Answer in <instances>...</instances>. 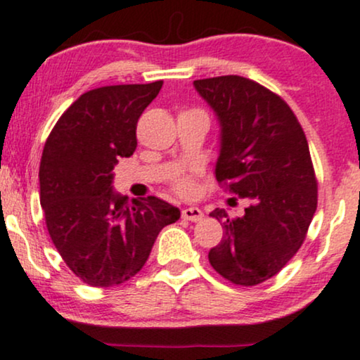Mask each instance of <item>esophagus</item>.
<instances>
[{"instance_id":"esophagus-1","label":"esophagus","mask_w":360,"mask_h":360,"mask_svg":"<svg viewBox=\"0 0 360 360\" xmlns=\"http://www.w3.org/2000/svg\"><path fill=\"white\" fill-rule=\"evenodd\" d=\"M202 211L199 210L196 206H191V207H184L183 210V218L188 219V221H199V219H202Z\"/></svg>"}]
</instances>
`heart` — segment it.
Wrapping results in <instances>:
<instances>
[{
  "label": "heart",
  "instance_id": "b5f03b06",
  "mask_svg": "<svg viewBox=\"0 0 360 360\" xmlns=\"http://www.w3.org/2000/svg\"><path fill=\"white\" fill-rule=\"evenodd\" d=\"M172 191L179 196H191L194 191V177L189 172H179L171 177Z\"/></svg>",
  "mask_w": 360,
  "mask_h": 360
}]
</instances>
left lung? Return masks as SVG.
Instances as JSON below:
<instances>
[{"label":"left lung","mask_w":360,"mask_h":360,"mask_svg":"<svg viewBox=\"0 0 360 360\" xmlns=\"http://www.w3.org/2000/svg\"><path fill=\"white\" fill-rule=\"evenodd\" d=\"M194 86L221 124L216 179L250 199L240 218L211 211L223 238L207 258L233 285L255 287L295 257L317 210L309 142L288 103L258 82L223 75L194 80Z\"/></svg>","instance_id":"left-lung-1"}]
</instances>
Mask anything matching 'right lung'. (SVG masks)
<instances>
[{"instance_id":"obj_1","label":"right lung","mask_w":360,"mask_h":360,"mask_svg":"<svg viewBox=\"0 0 360 360\" xmlns=\"http://www.w3.org/2000/svg\"><path fill=\"white\" fill-rule=\"evenodd\" d=\"M162 80L107 85L82 94L51 129L40 162V205L67 266L90 287L124 283L141 271L155 238L181 211L162 199L112 191L119 158L137 147L139 117Z\"/></svg>"}]
</instances>
